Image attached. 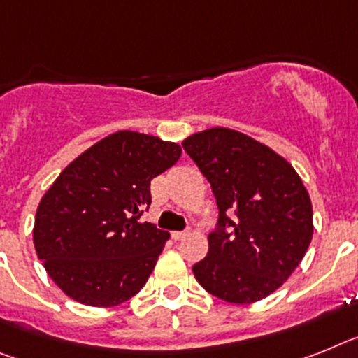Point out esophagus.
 Returning <instances> with one entry per match:
<instances>
[{"instance_id": "34e87169", "label": "esophagus", "mask_w": 358, "mask_h": 358, "mask_svg": "<svg viewBox=\"0 0 358 358\" xmlns=\"http://www.w3.org/2000/svg\"><path fill=\"white\" fill-rule=\"evenodd\" d=\"M185 236H189V231H182V232H173V239H176V241H180V239H183Z\"/></svg>"}]
</instances>
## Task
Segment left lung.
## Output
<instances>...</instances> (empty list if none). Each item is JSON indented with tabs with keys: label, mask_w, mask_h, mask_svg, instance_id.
<instances>
[{
	"label": "left lung",
	"mask_w": 358,
	"mask_h": 358,
	"mask_svg": "<svg viewBox=\"0 0 358 358\" xmlns=\"http://www.w3.org/2000/svg\"><path fill=\"white\" fill-rule=\"evenodd\" d=\"M182 145L210 182L220 209L194 278L227 303L265 299L299 266L312 241L313 210L303 180L272 148L229 127L194 133ZM231 212L238 217L231 220Z\"/></svg>",
	"instance_id": "left-lung-1"
}]
</instances>
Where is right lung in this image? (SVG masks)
Here are the masks:
<instances>
[{
  "instance_id": "obj_1",
  "label": "right lung",
  "mask_w": 358,
  "mask_h": 358,
  "mask_svg": "<svg viewBox=\"0 0 358 358\" xmlns=\"http://www.w3.org/2000/svg\"><path fill=\"white\" fill-rule=\"evenodd\" d=\"M182 148L153 135L117 131L71 160L37 205L34 247L68 297L110 308L142 290L169 239L141 214L149 185Z\"/></svg>"
}]
</instances>
